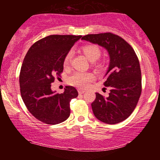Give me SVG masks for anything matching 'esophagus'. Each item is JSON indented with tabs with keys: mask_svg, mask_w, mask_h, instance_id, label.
Segmentation results:
<instances>
[{
	"mask_svg": "<svg viewBox=\"0 0 160 160\" xmlns=\"http://www.w3.org/2000/svg\"><path fill=\"white\" fill-rule=\"evenodd\" d=\"M85 92H86V91L84 90V89H78V94H80V95H82V94H84Z\"/></svg>",
	"mask_w": 160,
	"mask_h": 160,
	"instance_id": "obj_1",
	"label": "esophagus"
}]
</instances>
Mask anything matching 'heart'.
I'll return each mask as SVG.
<instances>
[{
  "label": "heart",
  "instance_id": "b5f03b06",
  "mask_svg": "<svg viewBox=\"0 0 160 160\" xmlns=\"http://www.w3.org/2000/svg\"><path fill=\"white\" fill-rule=\"evenodd\" d=\"M82 49L84 54L91 62L97 60L100 56V54H101V51H100L99 47L95 44L85 45L82 48ZM72 55H73V53H72L71 51L68 52L66 54L64 58V62H63L65 66H68L69 65ZM94 79H95V75L93 73L79 71L74 73L70 78L69 82L74 86L84 89L87 88L90 84V82H92Z\"/></svg>",
  "mask_w": 160,
  "mask_h": 160
}]
</instances>
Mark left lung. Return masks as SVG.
Masks as SVG:
<instances>
[{"instance_id":"obj_1","label":"left lung","mask_w":160,"mask_h":160,"mask_svg":"<svg viewBox=\"0 0 160 160\" xmlns=\"http://www.w3.org/2000/svg\"><path fill=\"white\" fill-rule=\"evenodd\" d=\"M82 40L103 47L108 52L109 65L104 85L110 87L108 97L95 92L91 104L95 117L104 123H119L130 117L141 94V72L138 59L132 47L111 32L89 34Z\"/></svg>"}]
</instances>
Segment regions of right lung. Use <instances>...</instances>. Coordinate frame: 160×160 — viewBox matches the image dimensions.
Returning <instances> with one entry per match:
<instances>
[{"label":"right lung","instance_id":"add662e5","mask_svg":"<svg viewBox=\"0 0 160 160\" xmlns=\"http://www.w3.org/2000/svg\"><path fill=\"white\" fill-rule=\"evenodd\" d=\"M81 38L52 35L33 43L26 54L19 76L20 92L28 111L39 121L57 124L69 117L70 102L78 96L77 90L66 86L58 94L51 84L60 76L65 55Z\"/></svg>","mask_w":160,"mask_h":160}]
</instances>
